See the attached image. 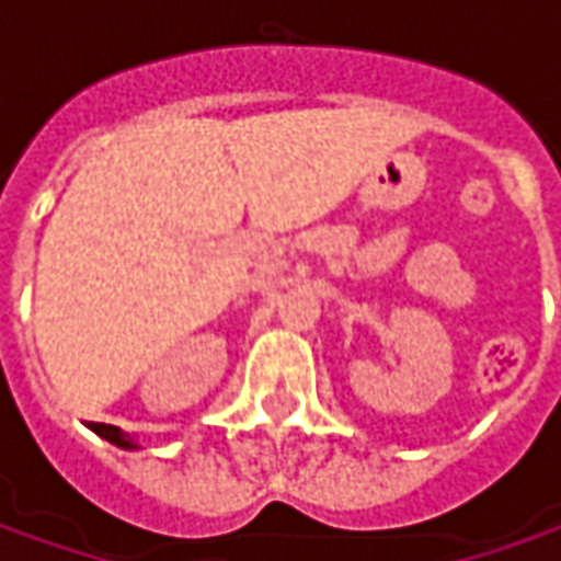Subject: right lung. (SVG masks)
I'll list each match as a JSON object with an SVG mask.
<instances>
[{"mask_svg":"<svg viewBox=\"0 0 561 561\" xmlns=\"http://www.w3.org/2000/svg\"><path fill=\"white\" fill-rule=\"evenodd\" d=\"M93 431H96L99 437H105L108 443H115V446H121V449H137V443L127 440L124 434H121L115 424H93Z\"/></svg>","mask_w":561,"mask_h":561,"instance_id":"right-lung-1","label":"right lung"}]
</instances>
